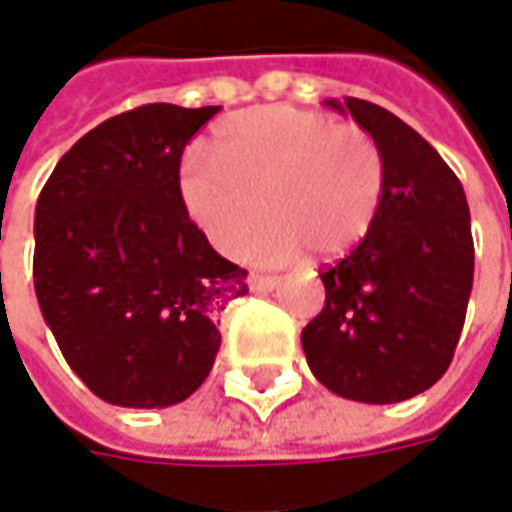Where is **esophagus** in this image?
I'll return each instance as SVG.
<instances>
[{
    "label": "esophagus",
    "mask_w": 512,
    "mask_h": 512,
    "mask_svg": "<svg viewBox=\"0 0 512 512\" xmlns=\"http://www.w3.org/2000/svg\"><path fill=\"white\" fill-rule=\"evenodd\" d=\"M277 283H280V277H274V274H252V277H249L252 291H274Z\"/></svg>",
    "instance_id": "34e87169"
}]
</instances>
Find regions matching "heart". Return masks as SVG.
I'll return each instance as SVG.
<instances>
[{
	"mask_svg": "<svg viewBox=\"0 0 512 512\" xmlns=\"http://www.w3.org/2000/svg\"><path fill=\"white\" fill-rule=\"evenodd\" d=\"M212 156L179 165V201L207 241L232 255L260 210L269 218L243 255L260 263L339 260L370 235L387 193V156L353 123L297 106H260L215 128Z\"/></svg>",
	"mask_w": 512,
	"mask_h": 512,
	"instance_id": "obj_1",
	"label": "heart"
}]
</instances>
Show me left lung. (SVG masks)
<instances>
[{
	"instance_id": "obj_1",
	"label": "left lung",
	"mask_w": 512,
	"mask_h": 512,
	"mask_svg": "<svg viewBox=\"0 0 512 512\" xmlns=\"http://www.w3.org/2000/svg\"><path fill=\"white\" fill-rule=\"evenodd\" d=\"M328 106L378 139L387 193L370 235L319 274L325 308L302 350L330 392L398 403L434 387L454 358L474 285L471 212L454 170L401 117L358 97Z\"/></svg>"
}]
</instances>
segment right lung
<instances>
[{
  "label": "right lung",
  "mask_w": 512,
  "mask_h": 512,
  "mask_svg": "<svg viewBox=\"0 0 512 512\" xmlns=\"http://www.w3.org/2000/svg\"><path fill=\"white\" fill-rule=\"evenodd\" d=\"M218 106L109 117L55 165L36 204L33 280L66 364L97 398L165 409L215 364L221 311L249 291L187 218L184 145Z\"/></svg>",
  "instance_id": "1"
}]
</instances>
